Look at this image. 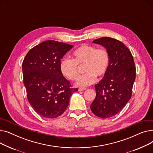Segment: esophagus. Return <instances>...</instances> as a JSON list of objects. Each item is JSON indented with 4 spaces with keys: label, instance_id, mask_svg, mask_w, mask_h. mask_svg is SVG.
I'll return each mask as SVG.
<instances>
[{
    "label": "esophagus",
    "instance_id": "34e87169",
    "mask_svg": "<svg viewBox=\"0 0 153 153\" xmlns=\"http://www.w3.org/2000/svg\"><path fill=\"white\" fill-rule=\"evenodd\" d=\"M87 89V88L85 87H80L79 89V91H83L84 90H85Z\"/></svg>",
    "mask_w": 153,
    "mask_h": 153
}]
</instances>
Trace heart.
Instances as JSON below:
<instances>
[{
	"mask_svg": "<svg viewBox=\"0 0 153 153\" xmlns=\"http://www.w3.org/2000/svg\"><path fill=\"white\" fill-rule=\"evenodd\" d=\"M109 54L102 48L84 45L78 48L72 54V59H64L61 62L62 74L71 81H76L79 77L78 66H84L85 72L76 83V85L86 87L92 84L96 76L105 74L109 66Z\"/></svg>",
	"mask_w": 153,
	"mask_h": 153,
	"instance_id": "1",
	"label": "heart"
}]
</instances>
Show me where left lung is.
<instances>
[{
    "instance_id": "8db88e82",
    "label": "left lung",
    "mask_w": 153,
    "mask_h": 153,
    "mask_svg": "<svg viewBox=\"0 0 153 153\" xmlns=\"http://www.w3.org/2000/svg\"><path fill=\"white\" fill-rule=\"evenodd\" d=\"M93 43L105 48L110 61L105 74L95 85L96 97L91 109L97 117L108 118L119 113L131 99L136 68L130 51L119 40L103 37Z\"/></svg>"
}]
</instances>
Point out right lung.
I'll use <instances>...</instances> for the list:
<instances>
[{
  "mask_svg": "<svg viewBox=\"0 0 153 153\" xmlns=\"http://www.w3.org/2000/svg\"><path fill=\"white\" fill-rule=\"evenodd\" d=\"M72 45L53 40L40 43L28 51L22 63L23 84L28 100L36 113L46 118L61 115L77 89L61 71V59Z\"/></svg>",
  "mask_w": 153,
  "mask_h": 153,
  "instance_id": "1",
  "label": "right lung"
}]
</instances>
